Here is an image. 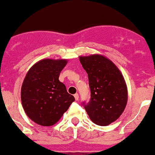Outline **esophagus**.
<instances>
[{
    "label": "esophagus",
    "mask_w": 155,
    "mask_h": 155,
    "mask_svg": "<svg viewBox=\"0 0 155 155\" xmlns=\"http://www.w3.org/2000/svg\"><path fill=\"white\" fill-rule=\"evenodd\" d=\"M74 98H75L76 101H78V100L79 99V95H78V93L74 94Z\"/></svg>",
    "instance_id": "1"
}]
</instances>
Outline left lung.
Returning <instances> with one entry per match:
<instances>
[{
  "mask_svg": "<svg viewBox=\"0 0 155 155\" xmlns=\"http://www.w3.org/2000/svg\"><path fill=\"white\" fill-rule=\"evenodd\" d=\"M88 74L91 98L83 102L89 119L105 126L122 115L127 101V89L123 75L111 60L98 54L80 57Z\"/></svg>",
  "mask_w": 155,
  "mask_h": 155,
  "instance_id": "8db88e82",
  "label": "left lung"
}]
</instances>
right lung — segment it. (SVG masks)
I'll list each match as a JSON object with an SVG mask.
<instances>
[{"label":"right lung","mask_w":155,"mask_h":155,"mask_svg":"<svg viewBox=\"0 0 155 155\" xmlns=\"http://www.w3.org/2000/svg\"><path fill=\"white\" fill-rule=\"evenodd\" d=\"M66 64V60L44 59L33 65L25 76L21 90L22 106L27 116L38 125H54L74 101L59 81Z\"/></svg>","instance_id":"1"}]
</instances>
